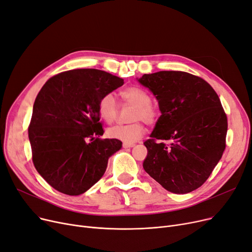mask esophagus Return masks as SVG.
I'll return each instance as SVG.
<instances>
[{"mask_svg": "<svg viewBox=\"0 0 252 252\" xmlns=\"http://www.w3.org/2000/svg\"><path fill=\"white\" fill-rule=\"evenodd\" d=\"M134 146H135L134 143H127V142H124V143H123L124 148H130V147H134Z\"/></svg>", "mask_w": 252, "mask_h": 252, "instance_id": "34e87169", "label": "esophagus"}]
</instances>
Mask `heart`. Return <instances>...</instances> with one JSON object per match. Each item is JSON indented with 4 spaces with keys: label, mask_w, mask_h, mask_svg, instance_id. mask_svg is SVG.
Segmentation results:
<instances>
[{
    "label": "heart",
    "mask_w": 252,
    "mask_h": 252,
    "mask_svg": "<svg viewBox=\"0 0 252 252\" xmlns=\"http://www.w3.org/2000/svg\"><path fill=\"white\" fill-rule=\"evenodd\" d=\"M125 104L134 107L129 120L134 122L126 126H116L107 130L110 138L118 139L127 143L136 142L143 137L146 128L143 125H153L158 119L157 108L151 104V95L140 86H130L120 93ZM97 111L107 124L114 123L118 115V106L112 94H104L97 104Z\"/></svg>",
    "instance_id": "1"
}]
</instances>
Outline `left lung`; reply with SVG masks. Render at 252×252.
<instances>
[{
  "label": "left lung",
  "mask_w": 252,
  "mask_h": 252,
  "mask_svg": "<svg viewBox=\"0 0 252 252\" xmlns=\"http://www.w3.org/2000/svg\"><path fill=\"white\" fill-rule=\"evenodd\" d=\"M139 82L156 95L161 112L144 142V170L171 192L199 189L225 149L227 118L220 97L203 78L182 71L144 74Z\"/></svg>",
  "instance_id": "8db88e82"
}]
</instances>
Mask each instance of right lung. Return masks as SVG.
<instances>
[{"label": "right lung", "instance_id": "add662e5", "mask_svg": "<svg viewBox=\"0 0 252 252\" xmlns=\"http://www.w3.org/2000/svg\"><path fill=\"white\" fill-rule=\"evenodd\" d=\"M124 79L96 69H76L49 78L39 92L29 126L34 166L60 192L79 195L104 175L122 141L104 134L97 104Z\"/></svg>", "mask_w": 252, "mask_h": 252}]
</instances>
